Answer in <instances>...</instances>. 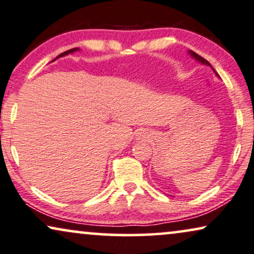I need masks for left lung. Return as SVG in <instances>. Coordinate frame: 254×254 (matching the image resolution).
I'll return each instance as SVG.
<instances>
[{
	"mask_svg": "<svg viewBox=\"0 0 254 254\" xmlns=\"http://www.w3.org/2000/svg\"><path fill=\"white\" fill-rule=\"evenodd\" d=\"M188 53H189V55H190V56L192 57V59H194L195 61H197V62H199V63H201V64H204V65H207V66H210V68L213 70V72H214V73H216V76H217V77H219V75H218V73H217V71H216V70H214V69H213V66H212V65H211V64H210V62H207V61H206V60H205V59H203V57H201V56H199V55H198V54H195V53H193V51H192V50H189V51H188Z\"/></svg>",
	"mask_w": 254,
	"mask_h": 254,
	"instance_id": "8db88e82",
	"label": "left lung"
}]
</instances>
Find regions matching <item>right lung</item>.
Masks as SVG:
<instances>
[{
  "label": "right lung",
  "instance_id": "obj_1",
  "mask_svg": "<svg viewBox=\"0 0 254 254\" xmlns=\"http://www.w3.org/2000/svg\"><path fill=\"white\" fill-rule=\"evenodd\" d=\"M76 51H79V49L78 48H75V49H71V50H68V51H65V53H63V54H61L60 56H57V59H59V57H63V56H66V55H69V54H72V53H76Z\"/></svg>",
  "mask_w": 254,
  "mask_h": 254
}]
</instances>
